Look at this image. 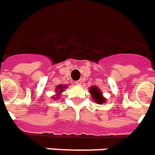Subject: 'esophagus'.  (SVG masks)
Here are the masks:
<instances>
[{"label": "esophagus", "instance_id": "34e87169", "mask_svg": "<svg viewBox=\"0 0 155 155\" xmlns=\"http://www.w3.org/2000/svg\"><path fill=\"white\" fill-rule=\"evenodd\" d=\"M75 84H78V85H80V84H82V82H81V80H78V81H76Z\"/></svg>", "mask_w": 155, "mask_h": 155}]
</instances>
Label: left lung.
Wrapping results in <instances>:
<instances>
[{
    "mask_svg": "<svg viewBox=\"0 0 155 155\" xmlns=\"http://www.w3.org/2000/svg\"><path fill=\"white\" fill-rule=\"evenodd\" d=\"M89 92L91 93L92 98L95 100L97 104H102L105 101V99L101 96V92L97 87H91V88H89Z\"/></svg>",
    "mask_w": 155,
    "mask_h": 155,
    "instance_id": "left-lung-1",
    "label": "left lung"
}]
</instances>
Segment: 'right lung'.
Instances as JSON below:
<instances>
[{
    "label": "right lung",
    "mask_w": 155,
    "mask_h": 155,
    "mask_svg": "<svg viewBox=\"0 0 155 155\" xmlns=\"http://www.w3.org/2000/svg\"><path fill=\"white\" fill-rule=\"evenodd\" d=\"M66 88V86H63V85H59V86H58V87H57V89H56V90H58V92H59V94H61V92H63V90H64V88ZM59 94H57V97H56V99H58V97H59Z\"/></svg>",
    "instance_id": "obj_1"
}]
</instances>
